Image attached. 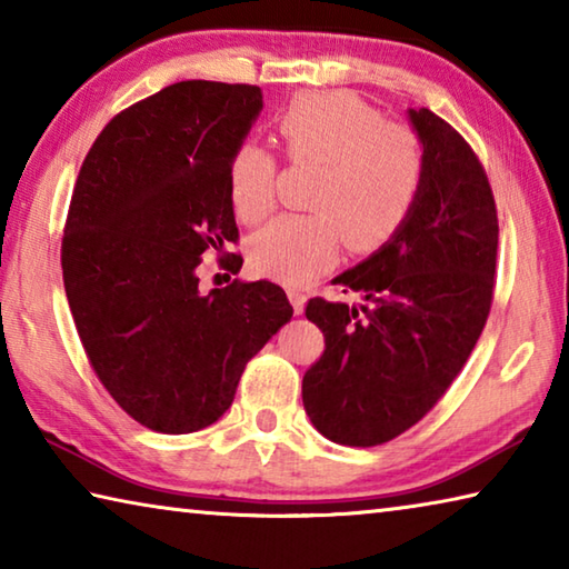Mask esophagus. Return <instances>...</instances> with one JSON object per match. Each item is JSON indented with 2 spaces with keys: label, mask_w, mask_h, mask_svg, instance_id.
Segmentation results:
<instances>
[{
  "label": "esophagus",
  "mask_w": 569,
  "mask_h": 569,
  "mask_svg": "<svg viewBox=\"0 0 569 569\" xmlns=\"http://www.w3.org/2000/svg\"><path fill=\"white\" fill-rule=\"evenodd\" d=\"M288 298H291V306L293 311L301 316L303 313V306H306V293L298 291V288H288Z\"/></svg>",
  "instance_id": "1"
}]
</instances>
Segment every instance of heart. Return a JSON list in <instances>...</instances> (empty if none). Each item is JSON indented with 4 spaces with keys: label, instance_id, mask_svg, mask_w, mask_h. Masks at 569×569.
<instances>
[{
    "label": "heart",
    "instance_id": "heart-1",
    "mask_svg": "<svg viewBox=\"0 0 569 569\" xmlns=\"http://www.w3.org/2000/svg\"><path fill=\"white\" fill-rule=\"evenodd\" d=\"M286 156L319 166L308 206L313 216H281L253 238L250 258L261 273L301 286L339 256L341 236L353 250H373L397 233L419 196L423 156L419 138L401 122L346 92L296 98L276 120ZM238 218L256 223L276 200V160L253 142L228 166Z\"/></svg>",
    "mask_w": 569,
    "mask_h": 569
}]
</instances>
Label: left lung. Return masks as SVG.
<instances>
[{
  "instance_id": "8db88e82",
  "label": "left lung",
  "mask_w": 569,
  "mask_h": 569,
  "mask_svg": "<svg viewBox=\"0 0 569 569\" xmlns=\"http://www.w3.org/2000/svg\"><path fill=\"white\" fill-rule=\"evenodd\" d=\"M423 172L387 243L333 278L363 303L311 298L326 349L303 377V409L326 439L377 447L413 427L457 379L495 291L497 208L467 140L427 108L407 110Z\"/></svg>"
}]
</instances>
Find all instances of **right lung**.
<instances>
[{
	"label": "right lung",
	"mask_w": 569,
	"mask_h": 569,
	"mask_svg": "<svg viewBox=\"0 0 569 569\" xmlns=\"http://www.w3.org/2000/svg\"><path fill=\"white\" fill-rule=\"evenodd\" d=\"M261 110L253 84L176 82L114 114L74 182L62 278L77 333L110 397L162 435L223 417L293 316L271 281L198 286L206 250L238 240L228 166Z\"/></svg>",
	"instance_id": "1"
}]
</instances>
